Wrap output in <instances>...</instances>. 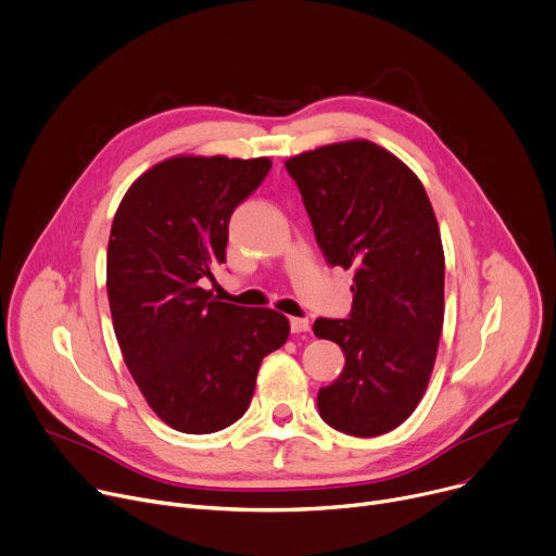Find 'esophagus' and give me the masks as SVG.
Instances as JSON below:
<instances>
[{"label": "esophagus", "mask_w": 556, "mask_h": 556, "mask_svg": "<svg viewBox=\"0 0 556 556\" xmlns=\"http://www.w3.org/2000/svg\"><path fill=\"white\" fill-rule=\"evenodd\" d=\"M289 325H291V331H293V333H305V331H309V320H307V318H291Z\"/></svg>", "instance_id": "obj_1"}]
</instances>
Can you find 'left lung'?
<instances>
[{"label": "left lung", "mask_w": 556, "mask_h": 556, "mask_svg": "<svg viewBox=\"0 0 556 556\" xmlns=\"http://www.w3.org/2000/svg\"><path fill=\"white\" fill-rule=\"evenodd\" d=\"M331 267L354 269L350 318H318L345 369L318 412L352 437L392 432L420 403L443 329L445 253L414 170L369 140L318 147L285 162Z\"/></svg>", "instance_id": "left-lung-1"}]
</instances>
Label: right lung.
Segmentation results:
<instances>
[{
  "mask_svg": "<svg viewBox=\"0 0 556 556\" xmlns=\"http://www.w3.org/2000/svg\"><path fill=\"white\" fill-rule=\"evenodd\" d=\"M269 157L176 155L124 193L109 238L115 338L149 407L178 432L211 434L249 407L289 320L220 303L204 289L225 263L233 208L261 187Z\"/></svg>",
  "mask_w": 556,
  "mask_h": 556,
  "instance_id": "obj_1",
  "label": "right lung"
}]
</instances>
